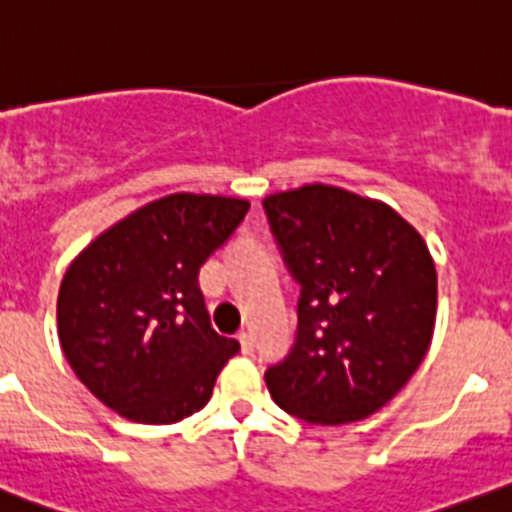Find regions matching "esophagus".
<instances>
[{"label": "esophagus", "mask_w": 512, "mask_h": 512, "mask_svg": "<svg viewBox=\"0 0 512 512\" xmlns=\"http://www.w3.org/2000/svg\"><path fill=\"white\" fill-rule=\"evenodd\" d=\"M238 342H241V352L243 354H251L253 352V337L248 332L238 334Z\"/></svg>", "instance_id": "obj_1"}]
</instances>
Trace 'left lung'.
<instances>
[{
	"label": "left lung",
	"mask_w": 512,
	"mask_h": 512,
	"mask_svg": "<svg viewBox=\"0 0 512 512\" xmlns=\"http://www.w3.org/2000/svg\"><path fill=\"white\" fill-rule=\"evenodd\" d=\"M264 208L301 284L296 347L266 372L271 397L311 425L364 420L405 387L430 349V248L392 206L339 186L271 193Z\"/></svg>",
	"instance_id": "8db88e82"
}]
</instances>
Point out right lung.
<instances>
[{"mask_svg": "<svg viewBox=\"0 0 512 512\" xmlns=\"http://www.w3.org/2000/svg\"><path fill=\"white\" fill-rule=\"evenodd\" d=\"M251 203L170 193L92 238L62 276L57 337L102 405L143 425H173L208 405L236 339L216 334L198 271Z\"/></svg>", "mask_w": 512, "mask_h": 512, "instance_id": "add662e5", "label": "right lung"}]
</instances>
